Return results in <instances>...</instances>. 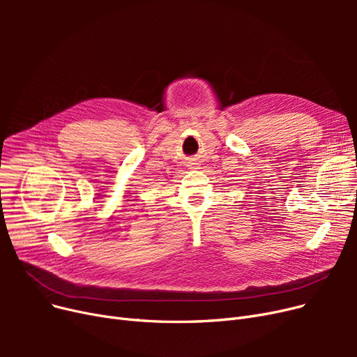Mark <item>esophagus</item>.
<instances>
[{
  "label": "esophagus",
  "mask_w": 357,
  "mask_h": 357,
  "mask_svg": "<svg viewBox=\"0 0 357 357\" xmlns=\"http://www.w3.org/2000/svg\"><path fill=\"white\" fill-rule=\"evenodd\" d=\"M191 165H194V166H195V165H197V163H191Z\"/></svg>",
  "instance_id": "34e87169"
}]
</instances>
